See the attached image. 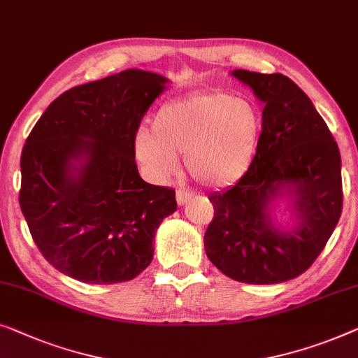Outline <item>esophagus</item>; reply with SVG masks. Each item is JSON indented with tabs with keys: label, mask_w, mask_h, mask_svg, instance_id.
<instances>
[{
	"label": "esophagus",
	"mask_w": 358,
	"mask_h": 358,
	"mask_svg": "<svg viewBox=\"0 0 358 358\" xmlns=\"http://www.w3.org/2000/svg\"><path fill=\"white\" fill-rule=\"evenodd\" d=\"M190 194L187 190H182V189H179L178 192H176V200H178V205H185L187 203V201L190 200Z\"/></svg>",
	"instance_id": "34e87169"
}]
</instances>
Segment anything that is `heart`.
Returning <instances> with one entry per match:
<instances>
[{
    "instance_id": "obj_1",
    "label": "heart",
    "mask_w": 358,
    "mask_h": 358,
    "mask_svg": "<svg viewBox=\"0 0 358 358\" xmlns=\"http://www.w3.org/2000/svg\"><path fill=\"white\" fill-rule=\"evenodd\" d=\"M262 129L255 103L221 90L196 92L163 103L152 129L136 132L134 155L148 178L164 180L178 168V153H184L196 182L227 187L250 168Z\"/></svg>"
}]
</instances>
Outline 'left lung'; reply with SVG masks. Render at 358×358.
Returning <instances> with one entry per match:
<instances>
[{"label": "left lung", "mask_w": 358, "mask_h": 358, "mask_svg": "<svg viewBox=\"0 0 358 358\" xmlns=\"http://www.w3.org/2000/svg\"><path fill=\"white\" fill-rule=\"evenodd\" d=\"M263 108L262 138L247 173L231 189L210 195L215 216L205 252L227 278L278 284L313 265L343 213L341 153L324 119L305 92L282 74L237 69ZM287 188L298 224L281 231L268 205Z\"/></svg>", "instance_id": "obj_1"}]
</instances>
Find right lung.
I'll return each mask as SVG.
<instances>
[{"mask_svg": "<svg viewBox=\"0 0 358 358\" xmlns=\"http://www.w3.org/2000/svg\"><path fill=\"white\" fill-rule=\"evenodd\" d=\"M164 84L127 69L74 87L29 134L20 210L41 255L66 276L126 282L152 263L155 232L178 203L174 189L141 178L134 137Z\"/></svg>", "mask_w": 358, "mask_h": 358, "instance_id": "obj_1", "label": "right lung"}]
</instances>
